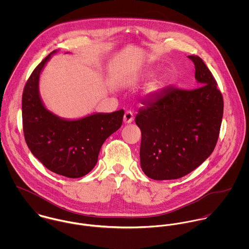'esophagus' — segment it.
Masks as SVG:
<instances>
[{
  "label": "esophagus",
  "instance_id": "obj_1",
  "mask_svg": "<svg viewBox=\"0 0 249 249\" xmlns=\"http://www.w3.org/2000/svg\"><path fill=\"white\" fill-rule=\"evenodd\" d=\"M133 114L131 111H126L124 116V124H130L133 121Z\"/></svg>",
  "mask_w": 249,
  "mask_h": 249
}]
</instances>
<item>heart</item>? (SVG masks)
Wrapping results in <instances>:
<instances>
[{
	"mask_svg": "<svg viewBox=\"0 0 249 249\" xmlns=\"http://www.w3.org/2000/svg\"><path fill=\"white\" fill-rule=\"evenodd\" d=\"M159 86L157 85V84H153V85H151V86H149L148 88H147V90H146V94L147 95H154V94H156L158 91H159Z\"/></svg>",
	"mask_w": 249,
	"mask_h": 249,
	"instance_id": "heart-1",
	"label": "heart"
}]
</instances>
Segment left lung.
<instances>
[{"label": "left lung", "mask_w": 249, "mask_h": 249, "mask_svg": "<svg viewBox=\"0 0 249 249\" xmlns=\"http://www.w3.org/2000/svg\"><path fill=\"white\" fill-rule=\"evenodd\" d=\"M194 62L199 87H169L143 103L135 123L142 132V172L155 180L182 178L200 166L213 152L223 114V100L203 60Z\"/></svg>", "instance_id": "1"}]
</instances>
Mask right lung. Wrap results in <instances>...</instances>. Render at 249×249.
<instances>
[{"instance_id":"1","label":"right lung","mask_w":249,"mask_h":249,"mask_svg":"<svg viewBox=\"0 0 249 249\" xmlns=\"http://www.w3.org/2000/svg\"><path fill=\"white\" fill-rule=\"evenodd\" d=\"M57 53H51L31 74L23 93V128L27 144L50 171L69 178L90 173L107 138L123 123L124 109L112 113H92L78 119H65L49 110L39 91L41 72Z\"/></svg>"}]
</instances>
